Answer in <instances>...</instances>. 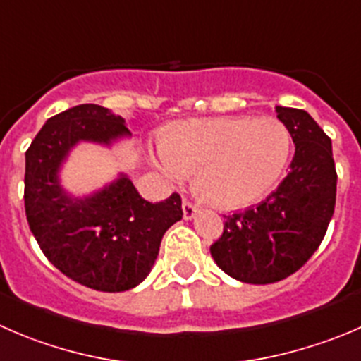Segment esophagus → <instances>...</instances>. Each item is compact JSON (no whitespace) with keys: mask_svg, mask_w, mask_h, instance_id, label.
<instances>
[{"mask_svg":"<svg viewBox=\"0 0 361 361\" xmlns=\"http://www.w3.org/2000/svg\"><path fill=\"white\" fill-rule=\"evenodd\" d=\"M181 208H183V219L185 220L194 219L195 213H197V206H195L194 202L187 201V199H183V202H181Z\"/></svg>","mask_w":361,"mask_h":361,"instance_id":"obj_1","label":"esophagus"}]
</instances>
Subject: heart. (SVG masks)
I'll return each mask as SVG.
<instances>
[{"instance_id":"heart-1","label":"heart","mask_w":361,"mask_h":361,"mask_svg":"<svg viewBox=\"0 0 361 361\" xmlns=\"http://www.w3.org/2000/svg\"><path fill=\"white\" fill-rule=\"evenodd\" d=\"M291 135L281 120L262 116L180 121L159 145V166L197 187L212 204L238 209L261 201L288 166Z\"/></svg>"}]
</instances>
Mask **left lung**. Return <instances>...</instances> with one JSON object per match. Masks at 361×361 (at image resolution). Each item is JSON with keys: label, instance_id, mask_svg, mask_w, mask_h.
Wrapping results in <instances>:
<instances>
[{"label": "left lung", "instance_id": "left-lung-1", "mask_svg": "<svg viewBox=\"0 0 361 361\" xmlns=\"http://www.w3.org/2000/svg\"><path fill=\"white\" fill-rule=\"evenodd\" d=\"M295 142L289 174L262 202L224 215V233L209 247L229 277L274 284L298 271L317 250L335 209L337 171L331 139L307 111L277 107Z\"/></svg>", "mask_w": 361, "mask_h": 361}]
</instances>
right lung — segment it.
<instances>
[{
    "label": "right lung",
    "mask_w": 361,
    "mask_h": 361,
    "mask_svg": "<svg viewBox=\"0 0 361 361\" xmlns=\"http://www.w3.org/2000/svg\"><path fill=\"white\" fill-rule=\"evenodd\" d=\"M127 135L123 118L82 104L49 118L26 152L24 208L35 240L63 275L104 293L141 284L162 236L183 216L176 192L148 202L125 174L84 197H72L61 187L59 169L77 142L111 146Z\"/></svg>",
    "instance_id": "obj_1"
}]
</instances>
